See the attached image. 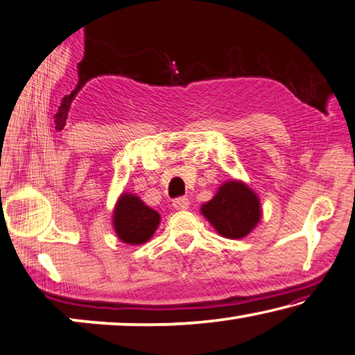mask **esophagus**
Segmentation results:
<instances>
[{
  "label": "esophagus",
  "instance_id": "34e87169",
  "mask_svg": "<svg viewBox=\"0 0 355 355\" xmlns=\"http://www.w3.org/2000/svg\"><path fill=\"white\" fill-rule=\"evenodd\" d=\"M172 206L175 211H184V209H188V206H189V199L184 196H180L177 199H173Z\"/></svg>",
  "mask_w": 355,
  "mask_h": 355
}]
</instances>
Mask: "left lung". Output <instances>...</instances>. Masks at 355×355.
Masks as SVG:
<instances>
[{
    "instance_id": "8db88e82",
    "label": "left lung",
    "mask_w": 355,
    "mask_h": 355,
    "mask_svg": "<svg viewBox=\"0 0 355 355\" xmlns=\"http://www.w3.org/2000/svg\"><path fill=\"white\" fill-rule=\"evenodd\" d=\"M202 216L222 236L244 238L261 220V202L243 182L223 183L216 196L201 207Z\"/></svg>"
}]
</instances>
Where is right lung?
Returning <instances> with one entry per match:
<instances>
[{
	"label": "right lung",
	"instance_id": "obj_1",
	"mask_svg": "<svg viewBox=\"0 0 355 355\" xmlns=\"http://www.w3.org/2000/svg\"><path fill=\"white\" fill-rule=\"evenodd\" d=\"M161 216L133 194H122L114 211V228L127 244H143L153 236Z\"/></svg>",
	"mask_w": 355,
	"mask_h": 355
}]
</instances>
